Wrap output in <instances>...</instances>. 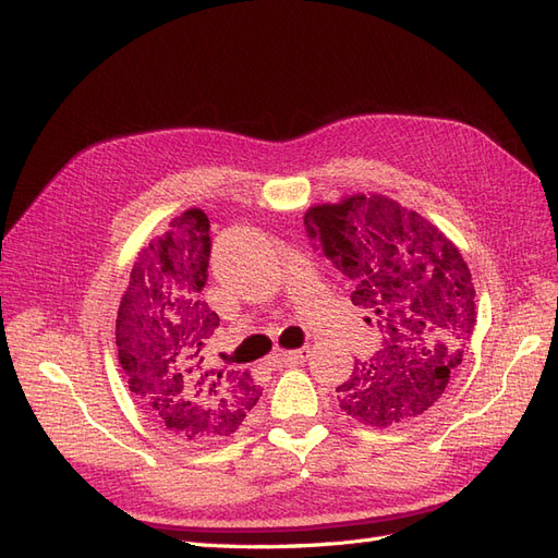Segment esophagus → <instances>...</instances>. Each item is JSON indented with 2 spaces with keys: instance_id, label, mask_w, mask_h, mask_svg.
<instances>
[{
  "instance_id": "1",
  "label": "esophagus",
  "mask_w": 558,
  "mask_h": 558,
  "mask_svg": "<svg viewBox=\"0 0 558 558\" xmlns=\"http://www.w3.org/2000/svg\"><path fill=\"white\" fill-rule=\"evenodd\" d=\"M310 359V351L307 349H298V351H289V353H277L272 359L277 367H295L302 365Z\"/></svg>"
}]
</instances>
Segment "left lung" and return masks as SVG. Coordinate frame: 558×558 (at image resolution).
I'll return each mask as SVG.
<instances>
[{
    "label": "left lung",
    "mask_w": 558,
    "mask_h": 558,
    "mask_svg": "<svg viewBox=\"0 0 558 558\" xmlns=\"http://www.w3.org/2000/svg\"><path fill=\"white\" fill-rule=\"evenodd\" d=\"M305 228L347 277L353 305L373 312L384 335L369 363L337 386L340 408L377 428L424 414L459 375L477 320L459 246L421 214L375 193L310 207Z\"/></svg>",
    "instance_id": "1"
}]
</instances>
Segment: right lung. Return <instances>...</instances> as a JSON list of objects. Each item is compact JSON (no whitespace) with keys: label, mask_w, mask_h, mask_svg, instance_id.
Segmentation results:
<instances>
[{"label":"right lung","mask_w":558,"mask_h":558,"mask_svg":"<svg viewBox=\"0 0 558 558\" xmlns=\"http://www.w3.org/2000/svg\"><path fill=\"white\" fill-rule=\"evenodd\" d=\"M209 218L185 209L140 251L116 318V347L130 391L185 440L238 433L256 408L251 373L211 353L218 314L202 300L209 267Z\"/></svg>","instance_id":"add662e5"}]
</instances>
